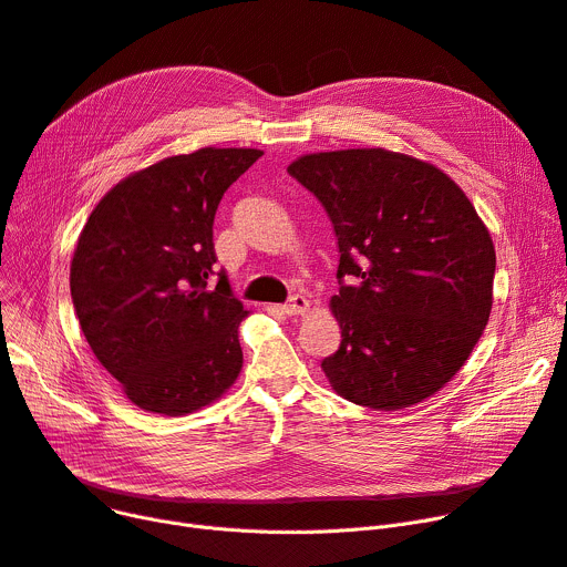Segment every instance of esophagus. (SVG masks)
Here are the masks:
<instances>
[{"label": "esophagus", "mask_w": 567, "mask_h": 567, "mask_svg": "<svg viewBox=\"0 0 567 567\" xmlns=\"http://www.w3.org/2000/svg\"><path fill=\"white\" fill-rule=\"evenodd\" d=\"M308 308H310V301L306 299V296H301V293H293L291 299L282 306V310H285L289 317H293V315H306Z\"/></svg>", "instance_id": "1"}]
</instances>
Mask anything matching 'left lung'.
Segmentation results:
<instances>
[{
  "mask_svg": "<svg viewBox=\"0 0 567 567\" xmlns=\"http://www.w3.org/2000/svg\"><path fill=\"white\" fill-rule=\"evenodd\" d=\"M287 172L338 236L342 342L321 361L336 393L381 411L434 395L492 312L496 255L473 204L439 167L385 148L310 154Z\"/></svg>",
  "mask_w": 567,
  "mask_h": 567,
  "instance_id": "left-lung-1",
  "label": "left lung"
}]
</instances>
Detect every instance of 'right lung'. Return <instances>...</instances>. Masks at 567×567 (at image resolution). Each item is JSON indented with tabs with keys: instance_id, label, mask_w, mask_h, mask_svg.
Returning a JSON list of instances; mask_svg holds the SVG:
<instances>
[{
	"instance_id": "obj_1",
	"label": "right lung",
	"mask_w": 567,
	"mask_h": 567,
	"mask_svg": "<svg viewBox=\"0 0 567 567\" xmlns=\"http://www.w3.org/2000/svg\"><path fill=\"white\" fill-rule=\"evenodd\" d=\"M259 156L206 146L140 169L96 204L78 238L71 296L80 329L144 411L186 415L241 372L238 323L248 310L216 268L214 218Z\"/></svg>"
}]
</instances>
